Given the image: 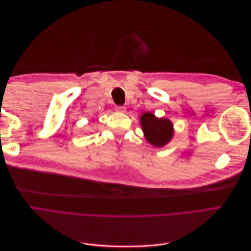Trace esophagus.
<instances>
[{
  "label": "esophagus",
  "instance_id": "34e87169",
  "mask_svg": "<svg viewBox=\"0 0 251 251\" xmlns=\"http://www.w3.org/2000/svg\"><path fill=\"white\" fill-rule=\"evenodd\" d=\"M115 109L118 112H125L126 111V107H124V105H116Z\"/></svg>",
  "mask_w": 251,
  "mask_h": 251
}]
</instances>
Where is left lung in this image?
<instances>
[{"mask_svg": "<svg viewBox=\"0 0 251 251\" xmlns=\"http://www.w3.org/2000/svg\"><path fill=\"white\" fill-rule=\"evenodd\" d=\"M140 124L147 140L157 148L168 143L174 134L173 124L169 119L157 118L151 113H144L140 117Z\"/></svg>", "mask_w": 251, "mask_h": 251, "instance_id": "left-lung-1", "label": "left lung"}]
</instances>
